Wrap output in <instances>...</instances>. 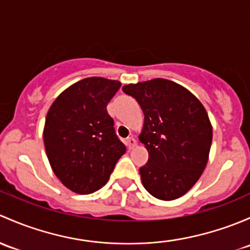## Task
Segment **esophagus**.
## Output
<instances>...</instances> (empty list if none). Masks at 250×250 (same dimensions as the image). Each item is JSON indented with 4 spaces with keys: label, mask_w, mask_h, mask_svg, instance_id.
Segmentation results:
<instances>
[{
    "label": "esophagus",
    "mask_w": 250,
    "mask_h": 250,
    "mask_svg": "<svg viewBox=\"0 0 250 250\" xmlns=\"http://www.w3.org/2000/svg\"><path fill=\"white\" fill-rule=\"evenodd\" d=\"M136 144H137V141H136L135 137H128L127 140H126V146H127L128 149L135 148Z\"/></svg>",
    "instance_id": "obj_1"
}]
</instances>
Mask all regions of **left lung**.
Returning a JSON list of instances; mask_svg holds the SVG:
<instances>
[{"label": "left lung", "instance_id": "left-lung-1", "mask_svg": "<svg viewBox=\"0 0 250 250\" xmlns=\"http://www.w3.org/2000/svg\"><path fill=\"white\" fill-rule=\"evenodd\" d=\"M144 114L140 142L149 153L141 167L143 187L154 197L172 201L187 194L201 177L209 158L213 130L195 95L164 78L127 84Z\"/></svg>", "mask_w": 250, "mask_h": 250}]
</instances>
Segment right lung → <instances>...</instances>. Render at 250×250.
<instances>
[{"instance_id":"1","label":"right lung","mask_w":250,"mask_h":250,"mask_svg":"<svg viewBox=\"0 0 250 250\" xmlns=\"http://www.w3.org/2000/svg\"><path fill=\"white\" fill-rule=\"evenodd\" d=\"M122 83L89 77L63 90L48 110L43 141L51 169L67 189H101L126 148L115 135L108 102Z\"/></svg>"}]
</instances>
